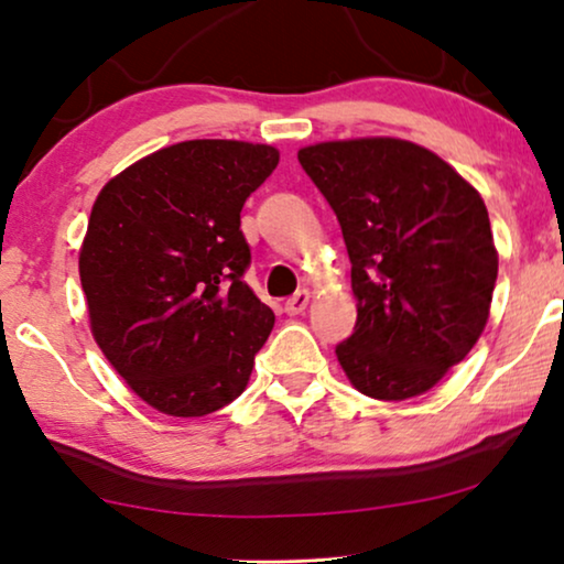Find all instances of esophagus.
<instances>
[{
    "label": "esophagus",
    "mask_w": 564,
    "mask_h": 564,
    "mask_svg": "<svg viewBox=\"0 0 564 564\" xmlns=\"http://www.w3.org/2000/svg\"><path fill=\"white\" fill-rule=\"evenodd\" d=\"M307 303H311V292L307 290H300L292 295L288 303H284V313L288 315H300L307 307Z\"/></svg>",
    "instance_id": "obj_1"
}]
</instances>
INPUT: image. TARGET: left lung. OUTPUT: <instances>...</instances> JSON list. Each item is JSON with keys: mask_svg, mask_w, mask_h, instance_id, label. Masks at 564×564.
I'll return each mask as SVG.
<instances>
[{"mask_svg": "<svg viewBox=\"0 0 564 564\" xmlns=\"http://www.w3.org/2000/svg\"><path fill=\"white\" fill-rule=\"evenodd\" d=\"M341 226L357 297L336 346L354 388L405 400L434 388L480 338L498 276L488 207L423 145L357 138L297 151Z\"/></svg>", "mask_w": 564, "mask_h": 564, "instance_id": "obj_1", "label": "left lung"}]
</instances>
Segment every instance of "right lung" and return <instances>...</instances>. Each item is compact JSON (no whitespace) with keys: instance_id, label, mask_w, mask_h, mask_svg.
<instances>
[{"instance_id":"obj_1","label":"right lung","mask_w":564,"mask_h":564,"mask_svg":"<svg viewBox=\"0 0 564 564\" xmlns=\"http://www.w3.org/2000/svg\"><path fill=\"white\" fill-rule=\"evenodd\" d=\"M280 164L272 145L184 141L99 192L79 251L91 334L151 408L197 419L236 400L274 328L243 282L241 207Z\"/></svg>"}]
</instances>
